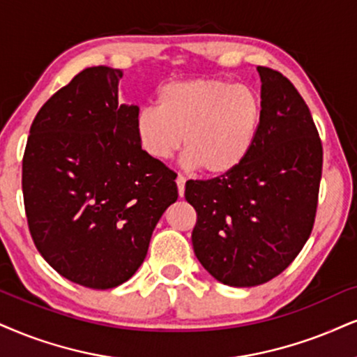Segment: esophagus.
<instances>
[{"label":"esophagus","mask_w":357,"mask_h":357,"mask_svg":"<svg viewBox=\"0 0 357 357\" xmlns=\"http://www.w3.org/2000/svg\"><path fill=\"white\" fill-rule=\"evenodd\" d=\"M175 182H177L178 195L183 197V193H185V177H183V175H177V178H175Z\"/></svg>","instance_id":"esophagus-1"}]
</instances>
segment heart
<instances>
[{
    "mask_svg": "<svg viewBox=\"0 0 357 357\" xmlns=\"http://www.w3.org/2000/svg\"><path fill=\"white\" fill-rule=\"evenodd\" d=\"M263 121L261 96L225 79H183L162 87L157 105L135 114L134 132L145 155L162 162L178 151L208 177L231 174L257 144Z\"/></svg>",
    "mask_w": 357,
    "mask_h": 357,
    "instance_id": "b5f03b06",
    "label": "heart"
}]
</instances>
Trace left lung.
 Instances as JSON below:
<instances>
[{
	"label": "left lung",
	"instance_id": "left-lung-1",
	"mask_svg": "<svg viewBox=\"0 0 357 357\" xmlns=\"http://www.w3.org/2000/svg\"><path fill=\"white\" fill-rule=\"evenodd\" d=\"M263 121L231 174L188 180L195 257L220 283L250 288L289 266L313 230L323 147L310 109L283 74L257 68Z\"/></svg>",
	"mask_w": 357,
	"mask_h": 357
}]
</instances>
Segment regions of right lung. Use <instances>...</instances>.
Instances as JSON below:
<instances>
[{"instance_id": "right-lung-1", "label": "right lung", "mask_w": 357, "mask_h": 357, "mask_svg": "<svg viewBox=\"0 0 357 357\" xmlns=\"http://www.w3.org/2000/svg\"><path fill=\"white\" fill-rule=\"evenodd\" d=\"M121 69L81 71L39 109L23 158V195L38 252L61 276L92 289L122 284L147 257L178 190L145 155L137 105L119 104Z\"/></svg>"}]
</instances>
